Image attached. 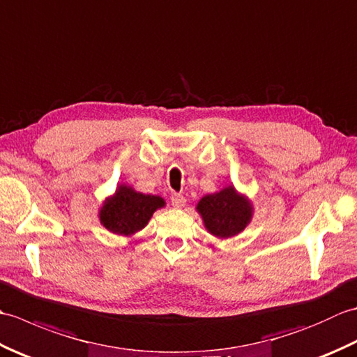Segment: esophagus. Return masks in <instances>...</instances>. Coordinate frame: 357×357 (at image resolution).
I'll return each mask as SVG.
<instances>
[{"instance_id": "34e87169", "label": "esophagus", "mask_w": 357, "mask_h": 357, "mask_svg": "<svg viewBox=\"0 0 357 357\" xmlns=\"http://www.w3.org/2000/svg\"><path fill=\"white\" fill-rule=\"evenodd\" d=\"M170 201H172V206L173 207H176V208H181V207H184L185 206V198L183 195H179V193H173L172 196H170Z\"/></svg>"}]
</instances>
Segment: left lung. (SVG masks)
<instances>
[{
    "instance_id": "1",
    "label": "left lung",
    "mask_w": 357,
    "mask_h": 357,
    "mask_svg": "<svg viewBox=\"0 0 357 357\" xmlns=\"http://www.w3.org/2000/svg\"><path fill=\"white\" fill-rule=\"evenodd\" d=\"M196 211L210 234L227 239L244 231L253 218V204L233 185H227L221 192L202 196Z\"/></svg>"
}]
</instances>
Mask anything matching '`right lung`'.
<instances>
[{
	"label": "right lung",
	"mask_w": 357,
	"mask_h": 357,
	"mask_svg": "<svg viewBox=\"0 0 357 357\" xmlns=\"http://www.w3.org/2000/svg\"><path fill=\"white\" fill-rule=\"evenodd\" d=\"M165 201L158 195H144L133 187L119 184L115 193L104 201L100 208V221L109 231L132 236L142 230Z\"/></svg>",
	"instance_id": "right-lung-1"
}]
</instances>
